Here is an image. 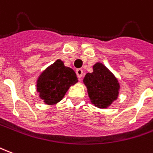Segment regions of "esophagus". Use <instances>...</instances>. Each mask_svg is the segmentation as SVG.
I'll return each mask as SVG.
<instances>
[{"label":"esophagus","mask_w":153,"mask_h":153,"mask_svg":"<svg viewBox=\"0 0 153 153\" xmlns=\"http://www.w3.org/2000/svg\"><path fill=\"white\" fill-rule=\"evenodd\" d=\"M83 73H84V72H83V70H82L81 69H78L76 70L77 77H78V78H79V79H81V78H82V76H83Z\"/></svg>","instance_id":"obj_1"}]
</instances>
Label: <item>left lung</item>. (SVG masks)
I'll return each mask as SVG.
<instances>
[{
    "label": "left lung",
    "instance_id": "1",
    "mask_svg": "<svg viewBox=\"0 0 153 153\" xmlns=\"http://www.w3.org/2000/svg\"><path fill=\"white\" fill-rule=\"evenodd\" d=\"M93 70L86 74L84 79L88 94L94 106L107 108L117 99L120 85L114 74L102 63H96Z\"/></svg>",
    "mask_w": 153,
    "mask_h": 153
}]
</instances>
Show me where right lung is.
Masks as SVG:
<instances>
[{
	"mask_svg": "<svg viewBox=\"0 0 153 153\" xmlns=\"http://www.w3.org/2000/svg\"><path fill=\"white\" fill-rule=\"evenodd\" d=\"M78 82L76 74L64 62L57 59L39 75L36 88L40 99L48 105H54L61 101L71 85Z\"/></svg>",
	"mask_w": 153,
	"mask_h": 153,
	"instance_id": "obj_1",
	"label": "right lung"
}]
</instances>
